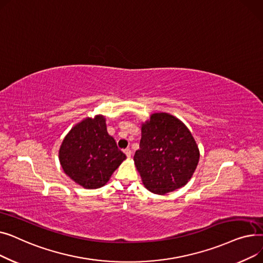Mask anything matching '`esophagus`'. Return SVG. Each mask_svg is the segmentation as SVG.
I'll return each mask as SVG.
<instances>
[{
    "instance_id": "34e87169",
    "label": "esophagus",
    "mask_w": 263,
    "mask_h": 263,
    "mask_svg": "<svg viewBox=\"0 0 263 263\" xmlns=\"http://www.w3.org/2000/svg\"><path fill=\"white\" fill-rule=\"evenodd\" d=\"M131 149L130 148H127V149H124V155H126L128 158H131Z\"/></svg>"
}]
</instances>
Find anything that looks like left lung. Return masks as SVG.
Instances as JSON below:
<instances>
[{
  "label": "left lung",
  "mask_w": 263,
  "mask_h": 263,
  "mask_svg": "<svg viewBox=\"0 0 263 263\" xmlns=\"http://www.w3.org/2000/svg\"><path fill=\"white\" fill-rule=\"evenodd\" d=\"M141 130L134 164L145 187L164 195L184 186L199 161L198 146L187 127L168 113H155Z\"/></svg>",
  "instance_id": "left-lung-1"
}]
</instances>
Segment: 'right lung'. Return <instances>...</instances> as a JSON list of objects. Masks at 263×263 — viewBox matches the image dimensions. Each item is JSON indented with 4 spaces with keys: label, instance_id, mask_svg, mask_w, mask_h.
<instances>
[{
    "label": "right lung",
    "instance_id": "right-lung-1",
    "mask_svg": "<svg viewBox=\"0 0 263 263\" xmlns=\"http://www.w3.org/2000/svg\"><path fill=\"white\" fill-rule=\"evenodd\" d=\"M64 173L79 185L92 190L107 183L126 155L107 133L105 117H87L71 128L60 147Z\"/></svg>",
    "mask_w": 263,
    "mask_h": 263
}]
</instances>
